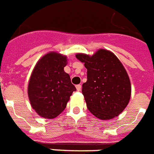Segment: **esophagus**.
Masks as SVG:
<instances>
[{"mask_svg":"<svg viewBox=\"0 0 154 154\" xmlns=\"http://www.w3.org/2000/svg\"><path fill=\"white\" fill-rule=\"evenodd\" d=\"M81 89H82V86H81L80 84L76 85V90H77L78 91H80Z\"/></svg>","mask_w":154,"mask_h":154,"instance_id":"1","label":"esophagus"}]
</instances>
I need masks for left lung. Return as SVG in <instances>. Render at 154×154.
I'll return each mask as SVG.
<instances>
[{"label": "left lung", "mask_w": 154, "mask_h": 154, "mask_svg": "<svg viewBox=\"0 0 154 154\" xmlns=\"http://www.w3.org/2000/svg\"><path fill=\"white\" fill-rule=\"evenodd\" d=\"M75 56L87 70L82 93L88 110L101 120L119 115L131 95L130 78L120 60L105 49H99L91 56L80 53Z\"/></svg>", "instance_id": "left-lung-1"}]
</instances>
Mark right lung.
<instances>
[{
  "mask_svg": "<svg viewBox=\"0 0 154 154\" xmlns=\"http://www.w3.org/2000/svg\"><path fill=\"white\" fill-rule=\"evenodd\" d=\"M67 56L49 52L43 56L31 75L28 94L32 107L44 119H54L62 113L76 88L63 70Z\"/></svg>",
  "mask_w": 154,
  "mask_h": 154,
  "instance_id": "right-lung-1",
  "label": "right lung"
}]
</instances>
